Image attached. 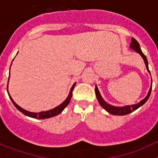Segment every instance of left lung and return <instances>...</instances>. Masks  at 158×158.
<instances>
[{
  "mask_svg": "<svg viewBox=\"0 0 158 158\" xmlns=\"http://www.w3.org/2000/svg\"><path fill=\"white\" fill-rule=\"evenodd\" d=\"M130 47H131L132 50H134L135 52H137L138 54H140L141 57H142V59H143V61H144L145 65H146V69H147L148 72L150 73V70H149V67H148L147 58H146V57L145 56L144 54L142 53V51H141L139 43H138L137 40H135V39H134V38L131 39V45H130ZM151 84H152V79H151ZM151 89H152V85L150 88V90H149V92H148L147 96H146L143 100H141L139 103H138V104H132V105L123 106V107H116V106L111 105V104H109L108 103H107V102H106L105 100L103 99V97L101 96L98 88H97V86L96 85V88H95V93H96V98H97V100H98L99 103H100V106H101L104 109H105L107 112L111 114V115H128V114H130V113L131 112H133L134 111H135V110L138 109L139 107H140L141 106L143 105V104L147 101L149 97H150V93H151Z\"/></svg>",
  "mask_w": 158,
  "mask_h": 158,
  "instance_id": "1",
  "label": "left lung"
}]
</instances>
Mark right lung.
<instances>
[{
	"mask_svg": "<svg viewBox=\"0 0 158 158\" xmlns=\"http://www.w3.org/2000/svg\"><path fill=\"white\" fill-rule=\"evenodd\" d=\"M11 65H12V64H11ZM9 69H10V68H9ZM9 77H10V71H9ZM9 77H8V80L7 92H8V96H9V98H10V100H12V104H14V106H15V107H16V108H17V109L19 110V111H20V112L23 113V115L31 117V118H40V119H43V118H51V117L56 116V115H59L60 113L62 112V111H63L64 109H65V107H66V106L69 104V102H70L71 97H72V92H73V89H74L75 85H76V82H75V83L73 85V86L71 87V89H70V91H69V95H68V96H67V98L65 99V100H64L63 102H62V104H60V105L57 106L56 107H54V108H53V109L48 110V111H40V112H39V113H36V112H31V111H27V110L23 109V108H22L21 107H19L18 104H16V102L12 100V98L11 97L10 94H9V93H8V81H9Z\"/></svg>",
	"mask_w": 158,
	"mask_h": 158,
	"instance_id": "right-lung-1",
	"label": "right lung"
}]
</instances>
